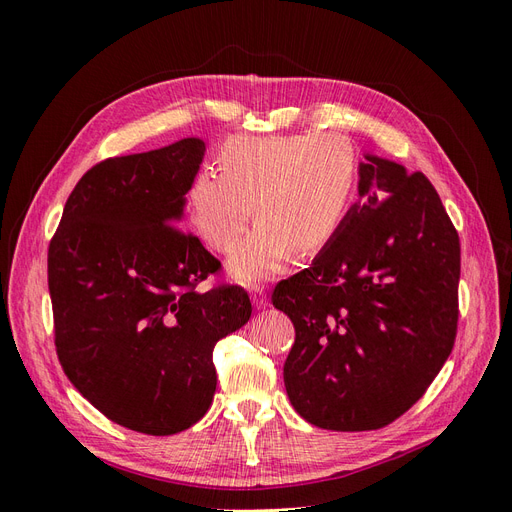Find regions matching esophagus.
I'll list each match as a JSON object with an SVG mask.
<instances>
[{"instance_id":"esophagus-1","label":"esophagus","mask_w":512,"mask_h":512,"mask_svg":"<svg viewBox=\"0 0 512 512\" xmlns=\"http://www.w3.org/2000/svg\"><path fill=\"white\" fill-rule=\"evenodd\" d=\"M250 297H252L254 307H258V309H265L269 305V297H267L265 286H254L252 292H250Z\"/></svg>"}]
</instances>
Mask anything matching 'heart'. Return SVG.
I'll use <instances>...</instances> for the list:
<instances>
[{
    "label": "heart",
    "mask_w": 512,
    "mask_h": 512,
    "mask_svg": "<svg viewBox=\"0 0 512 512\" xmlns=\"http://www.w3.org/2000/svg\"><path fill=\"white\" fill-rule=\"evenodd\" d=\"M218 166L220 175H194L185 203L198 235L222 254L241 239L254 205L260 224L230 258L245 284L275 275L292 250H322L344 224L359 177L354 147L333 132L228 138Z\"/></svg>",
    "instance_id": "heart-1"
}]
</instances>
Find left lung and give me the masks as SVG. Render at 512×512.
Returning <instances> with one entry per match:
<instances>
[{"label": "left lung", "instance_id": "left-lung-1", "mask_svg": "<svg viewBox=\"0 0 512 512\" xmlns=\"http://www.w3.org/2000/svg\"><path fill=\"white\" fill-rule=\"evenodd\" d=\"M312 267L275 286L294 324L284 384L307 423L369 431L425 395L455 346L459 235L423 173L376 156Z\"/></svg>", "mask_w": 512, "mask_h": 512}]
</instances>
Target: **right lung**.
Listing matches in <instances>:
<instances>
[{"label":"right lung","instance_id":"right-lung-1","mask_svg":"<svg viewBox=\"0 0 512 512\" xmlns=\"http://www.w3.org/2000/svg\"><path fill=\"white\" fill-rule=\"evenodd\" d=\"M200 138L91 166L49 245L64 374L113 423L173 436L209 410L213 348L252 316L245 288L198 284L222 265L181 230Z\"/></svg>","mask_w":512,"mask_h":512}]
</instances>
